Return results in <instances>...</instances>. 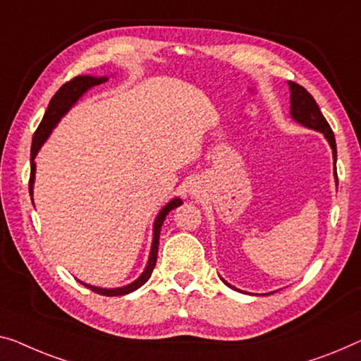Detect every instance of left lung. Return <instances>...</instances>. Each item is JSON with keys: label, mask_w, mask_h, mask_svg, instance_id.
Returning <instances> with one entry per match:
<instances>
[{"label": "left lung", "mask_w": 361, "mask_h": 361, "mask_svg": "<svg viewBox=\"0 0 361 361\" xmlns=\"http://www.w3.org/2000/svg\"><path fill=\"white\" fill-rule=\"evenodd\" d=\"M288 85H290V115H292L293 120L300 123V125L324 134V137L327 139V142H329V146L332 149V155H334V165H336L337 147H336L334 133H332V129L329 126V123L326 121V118L322 116V113L319 110L318 104H316V100L313 99V95H311L305 87H301L300 84L292 82V80H288ZM334 173L337 178V171H334ZM227 285L230 288L236 290L230 283H227Z\"/></svg>", "instance_id": "left-lung-1"}]
</instances>
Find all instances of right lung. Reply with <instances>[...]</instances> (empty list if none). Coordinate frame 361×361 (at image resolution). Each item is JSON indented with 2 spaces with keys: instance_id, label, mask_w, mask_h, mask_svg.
Masks as SVG:
<instances>
[{
  "instance_id": "right-lung-1",
  "label": "right lung",
  "mask_w": 361,
  "mask_h": 361,
  "mask_svg": "<svg viewBox=\"0 0 361 361\" xmlns=\"http://www.w3.org/2000/svg\"><path fill=\"white\" fill-rule=\"evenodd\" d=\"M109 80V78H94V76H76L74 79L69 80V82L63 84L58 92L51 97L50 105L43 115L42 121L37 131L34 133V139H32V149H30V180H29V192L32 196L34 192V180H35V155L39 154L40 147L43 146V142L47 141V137L50 136V133L53 131V128L58 125V121L61 120L63 115H66L68 110L76 104V102L82 97L84 92H87L90 87L94 85H99L102 82ZM181 204L180 197L171 199V201L166 204V206L159 212L157 219L154 222V240H152V248H150V256H149V262L144 272L139 276L136 281L129 285H125V287H118V288H99L94 287V285L89 283H82L85 287L92 290V292L99 293V295H105V297H120V295H126L131 293L134 290H137L139 287H142L144 283L149 281L150 274H152L155 262H157V252H159V238H160V228H162V224L166 215H169L170 211H173L175 207H178Z\"/></svg>"
}]
</instances>
